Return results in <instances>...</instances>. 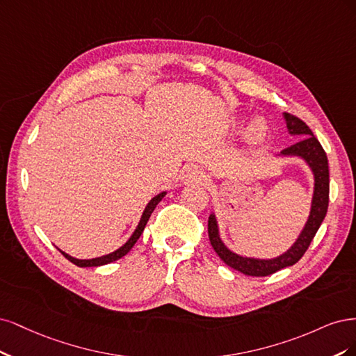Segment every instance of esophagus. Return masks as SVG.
<instances>
[{
  "instance_id": "esophagus-1",
  "label": "esophagus",
  "mask_w": 356,
  "mask_h": 356,
  "mask_svg": "<svg viewBox=\"0 0 356 356\" xmlns=\"http://www.w3.org/2000/svg\"><path fill=\"white\" fill-rule=\"evenodd\" d=\"M201 171L197 168V167H191L188 168L186 171V177L191 179V180H197V179H201Z\"/></svg>"
}]
</instances>
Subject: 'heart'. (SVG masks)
I'll use <instances>...</instances> for the list:
<instances>
[{
    "instance_id": "b5f03b06",
    "label": "heart",
    "mask_w": 356,
    "mask_h": 356,
    "mask_svg": "<svg viewBox=\"0 0 356 356\" xmlns=\"http://www.w3.org/2000/svg\"><path fill=\"white\" fill-rule=\"evenodd\" d=\"M266 134V125L261 120L251 121L247 129V139L250 142H260Z\"/></svg>"
}]
</instances>
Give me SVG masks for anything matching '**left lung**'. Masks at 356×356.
<instances>
[{
  "instance_id": "8db88e82",
  "label": "left lung",
  "mask_w": 356,
  "mask_h": 356,
  "mask_svg": "<svg viewBox=\"0 0 356 356\" xmlns=\"http://www.w3.org/2000/svg\"><path fill=\"white\" fill-rule=\"evenodd\" d=\"M286 121V129L291 134H299L303 139L296 142L294 145L285 147L281 152L282 155H296L306 159V163L311 165L314 175H315V192L312 200V210L311 216L306 222V226L302 231L300 236L297 238L294 245L284 253L282 256L272 259V260H259V259H248L241 257L232 251H229L219 238V231H217L216 217L211 214L209 219V238L210 243L217 253L227 266L239 270L244 275L250 277H268L275 272H278L286 266H293L294 263L299 261L306 250L311 245L315 234L323 223L324 217L328 210V195H330V173H328V159L327 154L314 136L312 130L296 115L291 113H284Z\"/></svg>"
}]
</instances>
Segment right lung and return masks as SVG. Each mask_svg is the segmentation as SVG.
Returning a JSON list of instances; mask_svg holds the SVG:
<instances>
[{"label": "right lung", "instance_id": "obj_1", "mask_svg": "<svg viewBox=\"0 0 356 356\" xmlns=\"http://www.w3.org/2000/svg\"><path fill=\"white\" fill-rule=\"evenodd\" d=\"M164 195H165V192L156 195V197L152 198L151 202H149V204L146 205V209H145V211H143L142 219H140V222H139V226L136 227V231H134V234L131 235V238H130V239L127 241V243H125L121 248H118L117 251H113V253L106 254V256H102V257H97V259H90V260H78V259H74V257H71V256H67L66 253H63V251H60V253H62L67 260L72 261L74 265H76V266H79V268L102 266V265H108V263H111V261H115V260L121 259L122 256H125V254L129 253V251L133 248V245L137 243V239L140 238V235H142V232H143V229H145V226H146V223H147V220H149V217H151L152 211L155 210L158 202L163 200Z\"/></svg>", "mask_w": 356, "mask_h": 356}]
</instances>
